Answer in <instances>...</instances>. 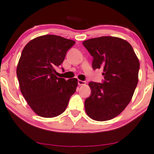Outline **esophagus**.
Here are the masks:
<instances>
[{
  "instance_id": "34e87169",
  "label": "esophagus",
  "mask_w": 154,
  "mask_h": 154,
  "mask_svg": "<svg viewBox=\"0 0 154 154\" xmlns=\"http://www.w3.org/2000/svg\"><path fill=\"white\" fill-rule=\"evenodd\" d=\"M78 85H86V82L79 79V80H78Z\"/></svg>"
}]
</instances>
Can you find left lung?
<instances>
[{"label":"left lung","mask_w":154,"mask_h":154,"mask_svg":"<svg viewBox=\"0 0 154 154\" xmlns=\"http://www.w3.org/2000/svg\"><path fill=\"white\" fill-rule=\"evenodd\" d=\"M93 57L92 68L103 69V83L90 82V97L85 102L87 114L95 121L110 120L126 107L139 81V61L124 39L103 36L83 41Z\"/></svg>","instance_id":"obj_1"}]
</instances>
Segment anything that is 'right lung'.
<instances>
[{
    "label": "right lung",
    "mask_w": 154,
    "mask_h": 154,
    "mask_svg": "<svg viewBox=\"0 0 154 154\" xmlns=\"http://www.w3.org/2000/svg\"><path fill=\"white\" fill-rule=\"evenodd\" d=\"M74 40L54 35L39 36L23 48L17 66L23 96L38 116L52 118L65 112L76 91L77 79L65 80L56 76Z\"/></svg>",
    "instance_id": "right-lung-1"
}]
</instances>
